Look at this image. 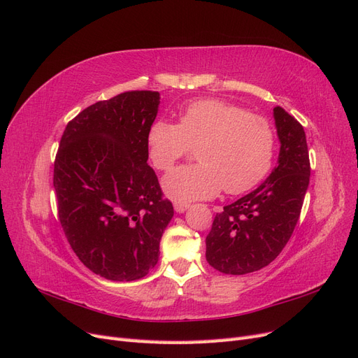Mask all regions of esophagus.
Here are the masks:
<instances>
[{
    "mask_svg": "<svg viewBox=\"0 0 358 358\" xmlns=\"http://www.w3.org/2000/svg\"><path fill=\"white\" fill-rule=\"evenodd\" d=\"M188 208H189L188 203H179V201L175 203V210H176L178 213H183Z\"/></svg>",
    "mask_w": 358,
    "mask_h": 358,
    "instance_id": "1",
    "label": "esophagus"
}]
</instances>
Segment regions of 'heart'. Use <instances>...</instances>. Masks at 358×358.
Segmentation results:
<instances>
[{"mask_svg":"<svg viewBox=\"0 0 358 358\" xmlns=\"http://www.w3.org/2000/svg\"><path fill=\"white\" fill-rule=\"evenodd\" d=\"M197 149L199 164L183 166L162 179L166 194L179 203L208 200L221 189L239 196L267 176L275 157V133L263 116L249 115L221 100L191 103L179 124L157 121L148 133V152L162 171Z\"/></svg>","mask_w":358,"mask_h":358,"instance_id":"b5f03b06","label":"heart"}]
</instances>
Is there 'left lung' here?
I'll use <instances>...</instances> for the list:
<instances>
[{
    "label": "left lung",
    "instance_id": "obj_1",
    "mask_svg": "<svg viewBox=\"0 0 358 358\" xmlns=\"http://www.w3.org/2000/svg\"><path fill=\"white\" fill-rule=\"evenodd\" d=\"M273 116L278 166L257 189L216 213L206 237V259L221 273L246 275L272 263L300 218L310 176L306 134L280 106Z\"/></svg>",
    "mask_w": 358,
    "mask_h": 358
}]
</instances>
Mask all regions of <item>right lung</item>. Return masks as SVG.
<instances>
[{
    "label": "right lung",
    "instance_id": "add662e5",
    "mask_svg": "<svg viewBox=\"0 0 358 358\" xmlns=\"http://www.w3.org/2000/svg\"><path fill=\"white\" fill-rule=\"evenodd\" d=\"M159 92L128 91L86 107L67 124L53 164L58 216L80 262L110 280L155 267L173 218L154 169L148 133Z\"/></svg>",
    "mask_w": 358,
    "mask_h": 358
}]
</instances>
